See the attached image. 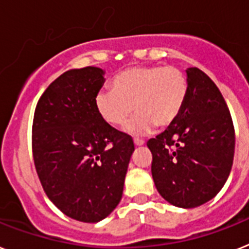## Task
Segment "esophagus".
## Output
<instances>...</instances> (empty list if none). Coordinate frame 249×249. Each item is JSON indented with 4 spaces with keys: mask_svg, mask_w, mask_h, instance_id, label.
<instances>
[{
    "mask_svg": "<svg viewBox=\"0 0 249 249\" xmlns=\"http://www.w3.org/2000/svg\"><path fill=\"white\" fill-rule=\"evenodd\" d=\"M144 143H145V142H144L143 139H139V138H135V139H134L135 145H143Z\"/></svg>",
    "mask_w": 249,
    "mask_h": 249,
    "instance_id": "obj_1",
    "label": "esophagus"
}]
</instances>
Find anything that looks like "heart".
Returning a JSON list of instances; mask_svg holds the SVG:
<instances>
[{"mask_svg":"<svg viewBox=\"0 0 249 249\" xmlns=\"http://www.w3.org/2000/svg\"><path fill=\"white\" fill-rule=\"evenodd\" d=\"M112 89H100L95 96L96 110L106 124L121 128L133 112L126 126L130 134L143 135L154 124L168 126L185 106L189 82L176 67L138 66L119 72L111 79Z\"/></svg>","mask_w":249,"mask_h":249,"instance_id":"heart-1","label":"heart"}]
</instances>
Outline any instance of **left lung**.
<instances>
[{
    "instance_id": "8db88e82",
    "label": "left lung",
    "mask_w": 249,
    "mask_h": 249,
    "mask_svg": "<svg viewBox=\"0 0 249 249\" xmlns=\"http://www.w3.org/2000/svg\"><path fill=\"white\" fill-rule=\"evenodd\" d=\"M189 93L178 118L147 143L152 176L163 199L178 208H196L212 200L233 164L234 125L224 97L212 78L191 67Z\"/></svg>"
}]
</instances>
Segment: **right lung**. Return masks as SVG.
Masks as SVG:
<instances>
[{"label": "right lung", "instance_id": "add662e5", "mask_svg": "<svg viewBox=\"0 0 249 249\" xmlns=\"http://www.w3.org/2000/svg\"><path fill=\"white\" fill-rule=\"evenodd\" d=\"M104 81L97 67L67 71L44 91L33 120V157L44 191L63 214L85 223L116 208L134 152L133 138L96 110Z\"/></svg>", "mask_w": 249, "mask_h": 249}]
</instances>
